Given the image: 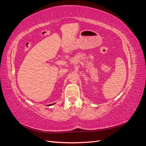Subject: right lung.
<instances>
[{
    "label": "right lung",
    "instance_id": "obj_1",
    "mask_svg": "<svg viewBox=\"0 0 146 146\" xmlns=\"http://www.w3.org/2000/svg\"><path fill=\"white\" fill-rule=\"evenodd\" d=\"M54 104H51V105H49L48 106H50V105H54Z\"/></svg>",
    "mask_w": 146,
    "mask_h": 146
}]
</instances>
